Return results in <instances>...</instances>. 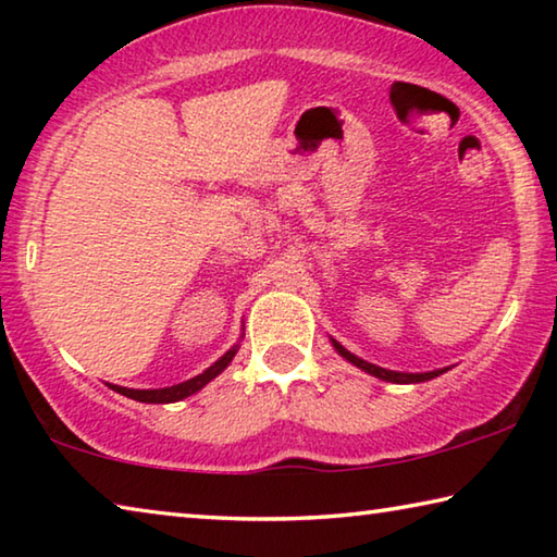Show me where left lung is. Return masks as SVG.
Returning a JSON list of instances; mask_svg holds the SVG:
<instances>
[{"instance_id":"obj_1","label":"left lung","mask_w":557,"mask_h":557,"mask_svg":"<svg viewBox=\"0 0 557 557\" xmlns=\"http://www.w3.org/2000/svg\"><path fill=\"white\" fill-rule=\"evenodd\" d=\"M332 346H334V351H336L338 356L346 358L348 363H354L356 369H361V371H366V373H371L373 379H381V381H385V383H425V381L437 379V375H442V373H447V371H449V366H447V369L425 371V373H405V371H391V369H381V366H375V363L363 361V358H358L356 354H351V351H348V348H344L342 344H338L336 338H332Z\"/></svg>"}]
</instances>
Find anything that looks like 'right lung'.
Returning <instances> with one entry per match:
<instances>
[{"label": "right lung", "mask_w": 557, "mask_h": 557, "mask_svg": "<svg viewBox=\"0 0 557 557\" xmlns=\"http://www.w3.org/2000/svg\"><path fill=\"white\" fill-rule=\"evenodd\" d=\"M240 338H243V336H240ZM238 348H240V344L231 346L228 351H225V354L219 358V361L211 363L209 369H206L203 373L194 375V379H188V381H184V383L166 385V388H147V391H137V388H122V385H112V383H108V385H110V388L115 391V393L125 395V398H132V400H137V403H178V400L188 398V395L199 393L206 383H211V381L215 379V375H219V373H223L225 369H228V363L233 361V356L238 354Z\"/></svg>", "instance_id": "1"}]
</instances>
